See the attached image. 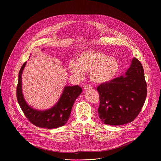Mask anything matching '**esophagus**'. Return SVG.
Wrapping results in <instances>:
<instances>
[{"mask_svg": "<svg viewBox=\"0 0 161 161\" xmlns=\"http://www.w3.org/2000/svg\"><path fill=\"white\" fill-rule=\"evenodd\" d=\"M92 87L89 84H86L84 86V89H92Z\"/></svg>", "mask_w": 161, "mask_h": 161, "instance_id": "34e87169", "label": "esophagus"}]
</instances>
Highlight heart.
I'll return each instance as SVG.
<instances>
[{
	"mask_svg": "<svg viewBox=\"0 0 161 161\" xmlns=\"http://www.w3.org/2000/svg\"><path fill=\"white\" fill-rule=\"evenodd\" d=\"M119 68L116 58L97 50L82 51L76 62L71 61L69 64V71L73 75L81 78L83 72H89L90 79L96 83L111 80L117 75Z\"/></svg>",
	"mask_w": 161,
	"mask_h": 161,
	"instance_id": "b5f03b06",
	"label": "heart"
}]
</instances>
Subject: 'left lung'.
Masks as SVG:
<instances>
[{
    "mask_svg": "<svg viewBox=\"0 0 161 161\" xmlns=\"http://www.w3.org/2000/svg\"><path fill=\"white\" fill-rule=\"evenodd\" d=\"M125 74L101 84L97 89L100 97L98 116L105 124L121 125L131 123L144 104L147 84L143 67L136 58Z\"/></svg>",
    "mask_w": 161,
    "mask_h": 161,
    "instance_id": "1",
    "label": "left lung"
}]
</instances>
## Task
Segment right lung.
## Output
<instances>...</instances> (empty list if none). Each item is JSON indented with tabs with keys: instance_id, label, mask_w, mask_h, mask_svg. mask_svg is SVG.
I'll use <instances>...</instances> for the list:
<instances>
[{
	"instance_id": "add662e5",
	"label": "right lung",
	"mask_w": 161,
	"mask_h": 161,
	"mask_svg": "<svg viewBox=\"0 0 161 161\" xmlns=\"http://www.w3.org/2000/svg\"><path fill=\"white\" fill-rule=\"evenodd\" d=\"M26 63H24L19 71L17 87V98L23 114L33 125L40 128L51 129L64 125L69 119L75 99L82 91V88L78 86H66L60 99L53 107L45 111L35 110L28 105L22 93V74Z\"/></svg>"
}]
</instances>
